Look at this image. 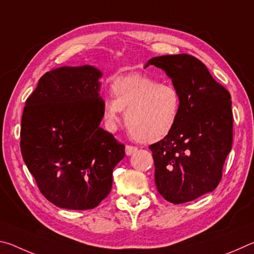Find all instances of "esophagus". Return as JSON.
Here are the masks:
<instances>
[{
  "label": "esophagus",
  "instance_id": "obj_1",
  "mask_svg": "<svg viewBox=\"0 0 254 254\" xmlns=\"http://www.w3.org/2000/svg\"><path fill=\"white\" fill-rule=\"evenodd\" d=\"M137 150L136 147H133V145H127L126 147V153L127 154V156H131V154L134 153Z\"/></svg>",
  "mask_w": 254,
  "mask_h": 254
}]
</instances>
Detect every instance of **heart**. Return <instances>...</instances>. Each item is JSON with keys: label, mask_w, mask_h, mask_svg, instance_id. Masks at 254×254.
Listing matches in <instances>:
<instances>
[{"label": "heart", "mask_w": 254, "mask_h": 254, "mask_svg": "<svg viewBox=\"0 0 254 254\" xmlns=\"http://www.w3.org/2000/svg\"><path fill=\"white\" fill-rule=\"evenodd\" d=\"M113 98H106L103 119L110 130L117 128L122 111L126 127L140 142H158L178 121L182 97L173 84L133 74L119 77L111 85Z\"/></svg>", "instance_id": "b5f03b06"}]
</instances>
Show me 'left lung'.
I'll use <instances>...</instances> for the list:
<instances>
[{
    "label": "left lung",
    "mask_w": 254,
    "mask_h": 254,
    "mask_svg": "<svg viewBox=\"0 0 254 254\" xmlns=\"http://www.w3.org/2000/svg\"><path fill=\"white\" fill-rule=\"evenodd\" d=\"M149 65L165 70L182 97L173 131L149 145L154 182L166 200L187 203L214 190L221 182L233 141L231 95L194 56H160L145 67Z\"/></svg>",
    "instance_id": "obj_1"
}]
</instances>
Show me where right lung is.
Returning <instances> with one entry per match:
<instances>
[{
    "mask_svg": "<svg viewBox=\"0 0 254 254\" xmlns=\"http://www.w3.org/2000/svg\"><path fill=\"white\" fill-rule=\"evenodd\" d=\"M101 77L93 66L60 67L46 72L25 102L21 153L41 194L58 207H96L126 156L124 144L100 127Z\"/></svg>",
    "mask_w": 254,
    "mask_h": 254,
    "instance_id": "1",
    "label": "right lung"
}]
</instances>
